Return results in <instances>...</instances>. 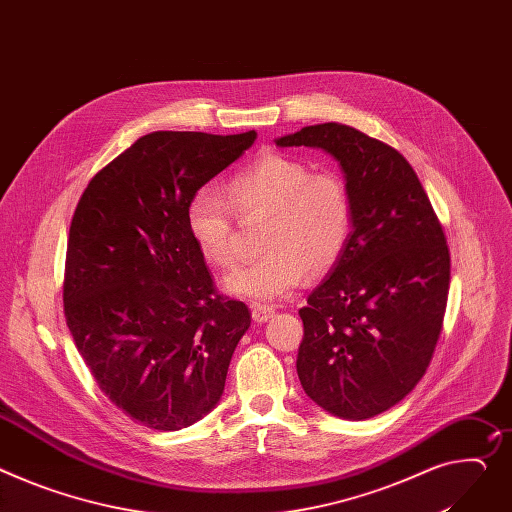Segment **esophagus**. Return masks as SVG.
<instances>
[{"mask_svg": "<svg viewBox=\"0 0 512 512\" xmlns=\"http://www.w3.org/2000/svg\"><path fill=\"white\" fill-rule=\"evenodd\" d=\"M272 316H274V307H270V305H260V303H254V305H252V320H254V322L264 324V322H268Z\"/></svg>", "mask_w": 512, "mask_h": 512, "instance_id": "1", "label": "esophagus"}]
</instances>
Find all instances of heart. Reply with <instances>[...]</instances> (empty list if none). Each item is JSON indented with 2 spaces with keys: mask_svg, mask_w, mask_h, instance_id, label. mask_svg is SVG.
Segmentation results:
<instances>
[{
  "mask_svg": "<svg viewBox=\"0 0 512 512\" xmlns=\"http://www.w3.org/2000/svg\"><path fill=\"white\" fill-rule=\"evenodd\" d=\"M225 201L199 190L186 205L194 248L217 268L238 262L234 211L240 219L268 215L262 233L266 254L233 270L225 287L252 301H274L311 274L328 272L344 254L355 209L342 176L318 172L283 153H266L225 182Z\"/></svg>",
  "mask_w": 512,
  "mask_h": 512,
  "instance_id": "1",
  "label": "heart"
}]
</instances>
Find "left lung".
<instances>
[{
    "instance_id": "1",
    "label": "left lung",
    "mask_w": 512,
    "mask_h": 512,
    "mask_svg": "<svg viewBox=\"0 0 512 512\" xmlns=\"http://www.w3.org/2000/svg\"><path fill=\"white\" fill-rule=\"evenodd\" d=\"M277 145L334 155L355 209L344 254L299 309V381L334 416H377L416 387L437 348L451 281L443 225L406 157L379 139L324 123Z\"/></svg>"
}]
</instances>
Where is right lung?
Here are the masks:
<instances>
[{
	"label": "right lung",
	"mask_w": 512,
	"mask_h": 512,
	"mask_svg": "<svg viewBox=\"0 0 512 512\" xmlns=\"http://www.w3.org/2000/svg\"><path fill=\"white\" fill-rule=\"evenodd\" d=\"M256 131H155L114 157L75 207L63 311L98 387L131 420L178 430L219 402L248 305L221 295L186 229L190 196Z\"/></svg>",
	"instance_id": "obj_1"
}]
</instances>
